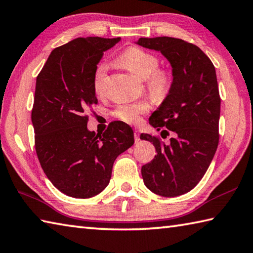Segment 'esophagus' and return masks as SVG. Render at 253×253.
Instances as JSON below:
<instances>
[{
	"mask_svg": "<svg viewBox=\"0 0 253 253\" xmlns=\"http://www.w3.org/2000/svg\"><path fill=\"white\" fill-rule=\"evenodd\" d=\"M134 137H135V141L138 142L139 141V130L138 129L134 130Z\"/></svg>",
	"mask_w": 253,
	"mask_h": 253,
	"instance_id": "1",
	"label": "esophagus"
}]
</instances>
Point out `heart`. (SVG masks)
<instances>
[{
  "instance_id": "b5f03b06",
  "label": "heart",
  "mask_w": 253,
  "mask_h": 253,
  "mask_svg": "<svg viewBox=\"0 0 253 253\" xmlns=\"http://www.w3.org/2000/svg\"><path fill=\"white\" fill-rule=\"evenodd\" d=\"M119 64L142 81H147V89L156 99H163L169 94L172 86V75L166 70H158L159 59L154 54L138 47H129L118 58ZM107 73V64L100 63L94 73V90L102 94ZM149 105L145 102L125 104L115 109L114 115L128 124L140 122L141 115L148 112Z\"/></svg>"
}]
</instances>
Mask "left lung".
Here are the masks:
<instances>
[{
    "label": "left lung",
    "instance_id": "1",
    "mask_svg": "<svg viewBox=\"0 0 253 253\" xmlns=\"http://www.w3.org/2000/svg\"><path fill=\"white\" fill-rule=\"evenodd\" d=\"M136 44L162 53L171 65L172 86L149 117L158 131L173 137L165 144L158 137L141 134L153 142L157 155L141 167L145 186L154 194L177 197L197 186L204 177L219 142L220 96L217 75L209 57L196 45L168 36L140 38Z\"/></svg>",
    "mask_w": 253,
    "mask_h": 253
}]
</instances>
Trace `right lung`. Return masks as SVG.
Here are the masks:
<instances>
[{
    "instance_id": "obj_1",
    "label": "right lung",
    "mask_w": 253,
    "mask_h": 253,
    "mask_svg": "<svg viewBox=\"0 0 253 253\" xmlns=\"http://www.w3.org/2000/svg\"><path fill=\"white\" fill-rule=\"evenodd\" d=\"M121 38H79L56 47L36 77L32 124L41 166L59 191L90 198L107 187L115 159L134 144V131L113 122L102 135L87 128L85 109L97 104L94 73Z\"/></svg>"
}]
</instances>
